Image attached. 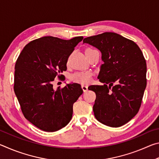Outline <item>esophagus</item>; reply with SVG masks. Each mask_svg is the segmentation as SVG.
<instances>
[{
    "instance_id": "obj_1",
    "label": "esophagus",
    "mask_w": 159,
    "mask_h": 159,
    "mask_svg": "<svg viewBox=\"0 0 159 159\" xmlns=\"http://www.w3.org/2000/svg\"><path fill=\"white\" fill-rule=\"evenodd\" d=\"M81 88L83 90V92H86V91L88 90V85H81Z\"/></svg>"
}]
</instances>
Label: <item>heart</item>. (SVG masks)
<instances>
[{
  "mask_svg": "<svg viewBox=\"0 0 159 159\" xmlns=\"http://www.w3.org/2000/svg\"><path fill=\"white\" fill-rule=\"evenodd\" d=\"M93 50L91 48H88L85 51ZM91 77H92V74L89 71H78L71 75L70 79L73 82L83 83V84H87L90 83L91 80Z\"/></svg>",
  "mask_w": 159,
  "mask_h": 159,
  "instance_id": "b5f03b06",
  "label": "heart"
}]
</instances>
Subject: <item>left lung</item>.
I'll list each match as a JSON object with an SVG mask.
<instances>
[{
  "label": "left lung",
  "instance_id": "1",
  "mask_svg": "<svg viewBox=\"0 0 159 159\" xmlns=\"http://www.w3.org/2000/svg\"><path fill=\"white\" fill-rule=\"evenodd\" d=\"M83 43L98 48L104 62L98 78L104 84L88 87L96 94V119L109 127L122 126L138 114L141 105L147 85L143 54L135 43L114 32L87 37Z\"/></svg>",
  "mask_w": 159,
  "mask_h": 159
}]
</instances>
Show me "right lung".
<instances>
[{
	"mask_svg": "<svg viewBox=\"0 0 159 159\" xmlns=\"http://www.w3.org/2000/svg\"><path fill=\"white\" fill-rule=\"evenodd\" d=\"M83 36L70 40L44 36L23 48L15 67L14 90L25 117L42 130L55 132L68 124L73 105L83 94L79 83L53 88L55 77L66 70V63Z\"/></svg>",
	"mask_w": 159,
	"mask_h": 159,
	"instance_id": "right-lung-1",
	"label": "right lung"
}]
</instances>
